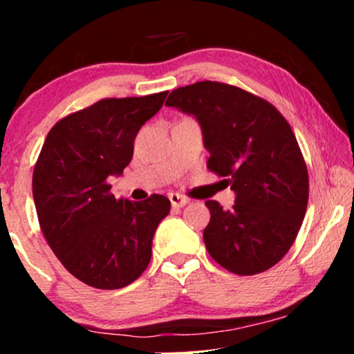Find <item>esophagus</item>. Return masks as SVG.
I'll use <instances>...</instances> for the list:
<instances>
[{"label": "esophagus", "mask_w": 354, "mask_h": 354, "mask_svg": "<svg viewBox=\"0 0 354 354\" xmlns=\"http://www.w3.org/2000/svg\"><path fill=\"white\" fill-rule=\"evenodd\" d=\"M169 200H171L174 207H182L188 203V198L180 195V193H169Z\"/></svg>", "instance_id": "1"}]
</instances>
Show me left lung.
<instances>
[{
	"mask_svg": "<svg viewBox=\"0 0 354 354\" xmlns=\"http://www.w3.org/2000/svg\"><path fill=\"white\" fill-rule=\"evenodd\" d=\"M166 104L198 119L207 169L236 193L232 209L206 201L207 253L236 275L270 269L292 248L309 198L306 161L287 119L261 96L211 80L178 86Z\"/></svg>",
	"mask_w": 354,
	"mask_h": 354,
	"instance_id": "left-lung-1",
	"label": "left lung"
}]
</instances>
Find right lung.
Wrapping results in <instances>:
<instances>
[{
	"label": "right lung",
	"instance_id": "add662e5",
	"mask_svg": "<svg viewBox=\"0 0 354 354\" xmlns=\"http://www.w3.org/2000/svg\"><path fill=\"white\" fill-rule=\"evenodd\" d=\"M169 91L104 98L53 125L33 167L40 229L69 272L90 287H127L148 268L153 235L171 201L114 198L108 177L122 174L138 130Z\"/></svg>",
	"mask_w": 354,
	"mask_h": 354
}]
</instances>
